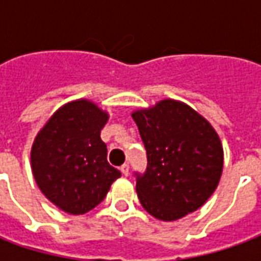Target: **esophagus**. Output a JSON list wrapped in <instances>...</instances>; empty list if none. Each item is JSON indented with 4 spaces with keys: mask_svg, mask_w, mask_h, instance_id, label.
Instances as JSON below:
<instances>
[{
    "mask_svg": "<svg viewBox=\"0 0 261 261\" xmlns=\"http://www.w3.org/2000/svg\"><path fill=\"white\" fill-rule=\"evenodd\" d=\"M120 170H121V173L124 176H128V173H130V166L127 164L121 165V166H120Z\"/></svg>",
    "mask_w": 261,
    "mask_h": 261,
    "instance_id": "34e87169",
    "label": "esophagus"
}]
</instances>
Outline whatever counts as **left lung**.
Instances as JSON below:
<instances>
[{"instance_id":"left-lung-1","label":"left lung","mask_w":261,"mask_h":261,"mask_svg":"<svg viewBox=\"0 0 261 261\" xmlns=\"http://www.w3.org/2000/svg\"><path fill=\"white\" fill-rule=\"evenodd\" d=\"M131 116L147 149V169L136 173L142 207L162 221L198 210L215 192L224 168V149L213 125L173 99Z\"/></svg>"}]
</instances>
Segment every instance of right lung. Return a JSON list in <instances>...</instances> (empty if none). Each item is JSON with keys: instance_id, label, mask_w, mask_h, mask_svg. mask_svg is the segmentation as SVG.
I'll list each match as a JSON object with an SVG mask.
<instances>
[{"instance_id": "add662e5", "label": "right lung", "mask_w": 261, "mask_h": 261, "mask_svg": "<svg viewBox=\"0 0 261 261\" xmlns=\"http://www.w3.org/2000/svg\"><path fill=\"white\" fill-rule=\"evenodd\" d=\"M109 114L86 99L69 102L37 133L31 151L37 186L64 213L91 211L108 194L120 170L108 162L100 131Z\"/></svg>"}]
</instances>
